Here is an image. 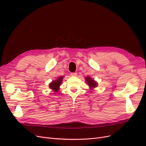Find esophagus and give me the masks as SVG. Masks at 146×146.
Here are the masks:
<instances>
[{"mask_svg":"<svg viewBox=\"0 0 146 146\" xmlns=\"http://www.w3.org/2000/svg\"><path fill=\"white\" fill-rule=\"evenodd\" d=\"M77 72H71V73H70V76H77Z\"/></svg>","mask_w":146,"mask_h":146,"instance_id":"esophagus-1","label":"esophagus"}]
</instances>
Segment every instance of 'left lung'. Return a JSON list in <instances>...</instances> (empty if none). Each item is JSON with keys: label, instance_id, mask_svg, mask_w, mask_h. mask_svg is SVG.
<instances>
[{"label": "left lung", "instance_id": "left-lung-1", "mask_svg": "<svg viewBox=\"0 0 146 146\" xmlns=\"http://www.w3.org/2000/svg\"><path fill=\"white\" fill-rule=\"evenodd\" d=\"M85 79L87 81L86 83H88V85H89L90 87L93 88V87H96L97 85H98V83H97L96 82H94L93 79H91L90 77H86Z\"/></svg>", "mask_w": 146, "mask_h": 146}]
</instances>
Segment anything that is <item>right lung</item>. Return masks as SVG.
Listing matches in <instances>:
<instances>
[{
    "label": "right lung",
    "mask_w": 146,
    "mask_h": 146,
    "mask_svg": "<svg viewBox=\"0 0 146 146\" xmlns=\"http://www.w3.org/2000/svg\"><path fill=\"white\" fill-rule=\"evenodd\" d=\"M63 78V77H60L57 79V80L53 81L52 83H50L49 85L50 88H51V89L54 90L55 92L58 91L59 90V86L60 85L61 82H62Z\"/></svg>",
    "instance_id": "add662e5"
}]
</instances>
